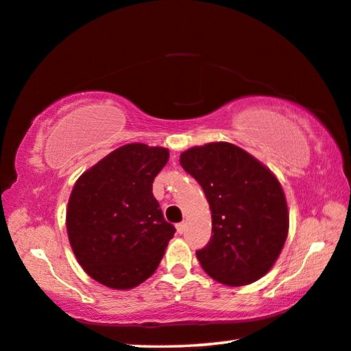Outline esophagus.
<instances>
[{"instance_id":"1","label":"esophagus","mask_w":351,"mask_h":351,"mask_svg":"<svg viewBox=\"0 0 351 351\" xmlns=\"http://www.w3.org/2000/svg\"><path fill=\"white\" fill-rule=\"evenodd\" d=\"M176 231H178V234H182V232L186 231V223H184V221H181V223L176 225Z\"/></svg>"}]
</instances>
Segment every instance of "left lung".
I'll use <instances>...</instances> for the list:
<instances>
[{"label": "left lung", "mask_w": 351, "mask_h": 351, "mask_svg": "<svg viewBox=\"0 0 351 351\" xmlns=\"http://www.w3.org/2000/svg\"><path fill=\"white\" fill-rule=\"evenodd\" d=\"M180 164L208 199L213 236L197 258L226 286H245L271 269L289 231L282 187L265 165L228 142L189 148Z\"/></svg>", "instance_id": "obj_1"}]
</instances>
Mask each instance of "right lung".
Wrapping results in <instances>:
<instances>
[{
  "label": "right lung",
  "mask_w": 351,
  "mask_h": 351,
  "mask_svg": "<svg viewBox=\"0 0 351 351\" xmlns=\"http://www.w3.org/2000/svg\"><path fill=\"white\" fill-rule=\"evenodd\" d=\"M169 149L128 143L80 176L66 208V232L88 276L132 289L152 276L175 226L164 219L153 181Z\"/></svg>",
  "instance_id": "add662e5"
}]
</instances>
